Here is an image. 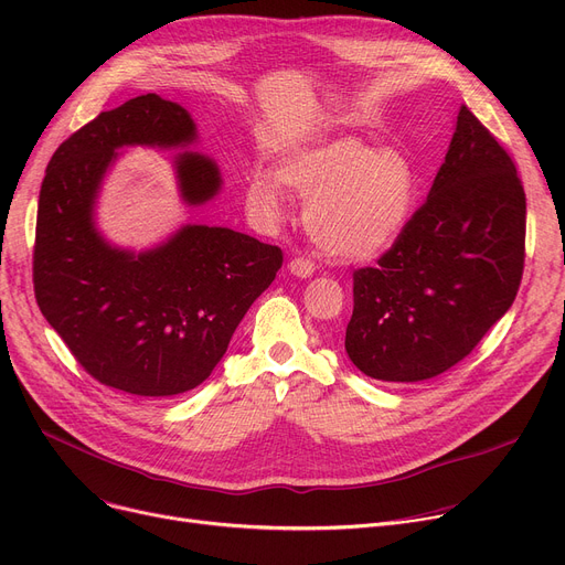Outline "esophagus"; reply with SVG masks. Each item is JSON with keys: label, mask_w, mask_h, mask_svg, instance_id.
Returning a JSON list of instances; mask_svg holds the SVG:
<instances>
[{"label": "esophagus", "mask_w": 565, "mask_h": 565, "mask_svg": "<svg viewBox=\"0 0 565 565\" xmlns=\"http://www.w3.org/2000/svg\"><path fill=\"white\" fill-rule=\"evenodd\" d=\"M288 273L295 275V277L307 279V277H311V275L316 273V263L309 260V258H305V256H295V258H290V263H288Z\"/></svg>", "instance_id": "1"}]
</instances>
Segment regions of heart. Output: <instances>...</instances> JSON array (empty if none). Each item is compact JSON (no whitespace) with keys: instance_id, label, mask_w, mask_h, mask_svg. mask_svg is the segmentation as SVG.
Returning <instances> with one entry per match:
<instances>
[{"instance_id":"1","label":"heart","mask_w":565,"mask_h":565,"mask_svg":"<svg viewBox=\"0 0 565 565\" xmlns=\"http://www.w3.org/2000/svg\"><path fill=\"white\" fill-rule=\"evenodd\" d=\"M277 181L307 196L305 224L313 243L341 260H366L387 249L405 228L417 192V171L403 151L352 137L286 156ZM279 185L263 171L247 181V205L267 222L284 215Z\"/></svg>"}]
</instances>
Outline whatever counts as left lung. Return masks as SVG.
Here are the masks:
<instances>
[{
	"instance_id": "8db88e82",
	"label": "left lung",
	"mask_w": 565,
	"mask_h": 565,
	"mask_svg": "<svg viewBox=\"0 0 565 565\" xmlns=\"http://www.w3.org/2000/svg\"><path fill=\"white\" fill-rule=\"evenodd\" d=\"M524 233L518 169L462 105L428 199L377 265L352 275V364L382 382H419L465 360L515 300Z\"/></svg>"
}]
</instances>
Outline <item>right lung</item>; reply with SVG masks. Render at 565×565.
Segmentation results:
<instances>
[{
  "instance_id": "obj_1",
  "label": "right lung",
  "mask_w": 565,
  "mask_h": 565,
  "mask_svg": "<svg viewBox=\"0 0 565 565\" xmlns=\"http://www.w3.org/2000/svg\"><path fill=\"white\" fill-rule=\"evenodd\" d=\"M188 109L156 94L137 96L73 132L56 148L41 185L34 292L41 313L79 366L135 396H175L213 373L247 309L284 263L275 245L224 226L188 224L141 254L111 247L94 205L121 146H188ZM190 205L222 185L211 158H175Z\"/></svg>"
}]
</instances>
